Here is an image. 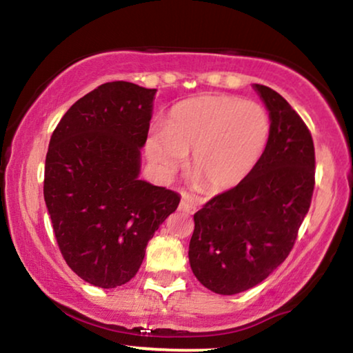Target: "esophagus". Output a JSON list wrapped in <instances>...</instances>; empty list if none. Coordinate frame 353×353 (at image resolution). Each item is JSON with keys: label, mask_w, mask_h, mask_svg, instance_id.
I'll return each instance as SVG.
<instances>
[{"label": "esophagus", "mask_w": 353, "mask_h": 353, "mask_svg": "<svg viewBox=\"0 0 353 353\" xmlns=\"http://www.w3.org/2000/svg\"><path fill=\"white\" fill-rule=\"evenodd\" d=\"M179 210L184 211V213L194 214L196 211V205L192 200L187 199V196H184V199H182V201H181V205H179Z\"/></svg>", "instance_id": "34e87169"}]
</instances>
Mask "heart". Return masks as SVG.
I'll use <instances>...</instances> for the list:
<instances>
[{"mask_svg":"<svg viewBox=\"0 0 353 353\" xmlns=\"http://www.w3.org/2000/svg\"><path fill=\"white\" fill-rule=\"evenodd\" d=\"M271 135L265 108L231 95H203L177 103L164 129H153L145 152L163 176L192 153L189 171L208 194L236 187L260 161Z\"/></svg>","mask_w":353,"mask_h":353,"instance_id":"heart-1","label":"heart"}]
</instances>
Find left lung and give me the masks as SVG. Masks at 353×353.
Here are the masks:
<instances>
[{"instance_id":"1","label":"left lung","mask_w":353,"mask_h":353,"mask_svg":"<svg viewBox=\"0 0 353 353\" xmlns=\"http://www.w3.org/2000/svg\"><path fill=\"white\" fill-rule=\"evenodd\" d=\"M253 87L270 111L265 152L245 179L194 214L190 268L206 289L221 295L255 288L289 256L314 189V145L307 124L278 92Z\"/></svg>"}]
</instances>
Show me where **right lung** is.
Here are the masks:
<instances>
[{"mask_svg":"<svg viewBox=\"0 0 353 353\" xmlns=\"http://www.w3.org/2000/svg\"><path fill=\"white\" fill-rule=\"evenodd\" d=\"M154 88L116 81L61 117L45 161L43 195L56 242L75 274L112 289L137 274L145 248L181 196L139 179Z\"/></svg>","mask_w":353,"mask_h":353,"instance_id":"obj_1","label":"right lung"}]
</instances>
